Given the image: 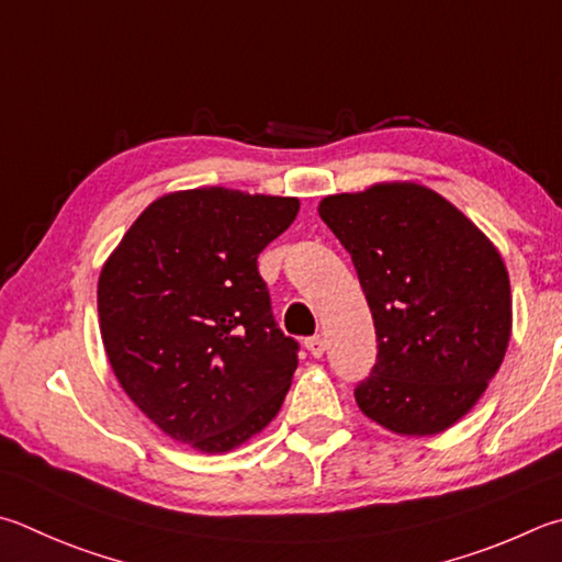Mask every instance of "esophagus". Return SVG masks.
Segmentation results:
<instances>
[{
	"label": "esophagus",
	"mask_w": 562,
	"mask_h": 562,
	"mask_svg": "<svg viewBox=\"0 0 562 562\" xmlns=\"http://www.w3.org/2000/svg\"><path fill=\"white\" fill-rule=\"evenodd\" d=\"M304 346H307V351L314 356V359H319V356L324 353V339L319 334L316 336H310L307 341H304Z\"/></svg>",
	"instance_id": "1"
}]
</instances>
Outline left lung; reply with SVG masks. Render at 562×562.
Wrapping results in <instances>:
<instances>
[{
  "instance_id": "8db88e82",
  "label": "left lung",
  "mask_w": 562,
  "mask_h": 562,
  "mask_svg": "<svg viewBox=\"0 0 562 562\" xmlns=\"http://www.w3.org/2000/svg\"><path fill=\"white\" fill-rule=\"evenodd\" d=\"M319 216L349 250L379 356L361 413L397 435H437L472 411L504 361L512 284L502 255L420 183L336 193Z\"/></svg>"
}]
</instances>
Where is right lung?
Listing matches in <instances>:
<instances>
[{"label":"right lung","mask_w":562,"mask_h":562,"mask_svg":"<svg viewBox=\"0 0 562 562\" xmlns=\"http://www.w3.org/2000/svg\"><path fill=\"white\" fill-rule=\"evenodd\" d=\"M292 196L206 187L142 211L98 280L100 334L122 391L171 440L221 454L282 407L300 344L274 322L258 255Z\"/></svg>","instance_id":"right-lung-1"}]
</instances>
